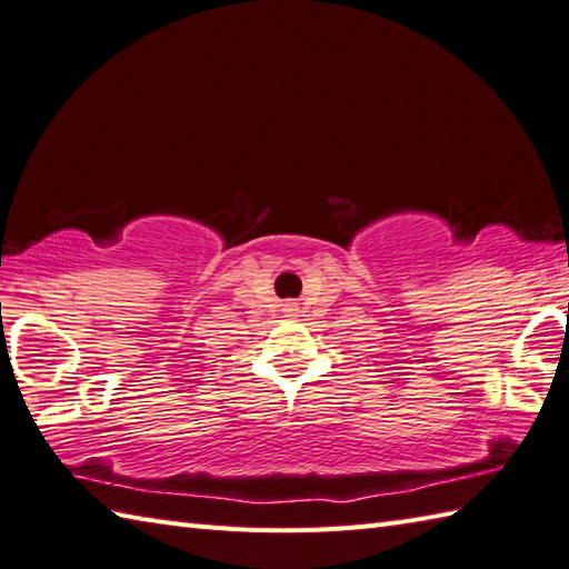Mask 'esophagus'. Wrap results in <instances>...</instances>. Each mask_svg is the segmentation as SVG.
Instances as JSON below:
<instances>
[{
	"label": "esophagus",
	"mask_w": 569,
	"mask_h": 569,
	"mask_svg": "<svg viewBox=\"0 0 569 569\" xmlns=\"http://www.w3.org/2000/svg\"><path fill=\"white\" fill-rule=\"evenodd\" d=\"M284 311H287V315H295V311H297V305H295V301H287V305H284Z\"/></svg>",
	"instance_id": "obj_1"
}]
</instances>
